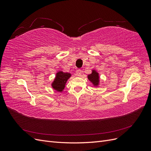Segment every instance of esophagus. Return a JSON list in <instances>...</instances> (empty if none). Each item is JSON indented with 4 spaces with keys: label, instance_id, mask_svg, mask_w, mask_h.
<instances>
[{
    "label": "esophagus",
    "instance_id": "1",
    "mask_svg": "<svg viewBox=\"0 0 151 151\" xmlns=\"http://www.w3.org/2000/svg\"><path fill=\"white\" fill-rule=\"evenodd\" d=\"M82 74V70L81 69H77L76 70V75L77 76H81Z\"/></svg>",
    "mask_w": 151,
    "mask_h": 151
}]
</instances>
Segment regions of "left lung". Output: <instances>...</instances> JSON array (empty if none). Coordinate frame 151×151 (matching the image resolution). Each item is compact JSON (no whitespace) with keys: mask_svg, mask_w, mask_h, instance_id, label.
<instances>
[{"mask_svg":"<svg viewBox=\"0 0 151 151\" xmlns=\"http://www.w3.org/2000/svg\"><path fill=\"white\" fill-rule=\"evenodd\" d=\"M88 79L92 83L94 87H98L99 84V73L95 70H92V73L88 76Z\"/></svg>","mask_w":151,"mask_h":151,"instance_id":"1","label":"left lung"}]
</instances>
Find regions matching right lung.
I'll use <instances>...</instances> for the list:
<instances>
[{
	"instance_id": "right-lung-1",
	"label": "right lung",
	"mask_w": 151,
	"mask_h": 151,
	"mask_svg": "<svg viewBox=\"0 0 151 151\" xmlns=\"http://www.w3.org/2000/svg\"><path fill=\"white\" fill-rule=\"evenodd\" d=\"M70 77L71 74L70 73L58 71L56 74V76L52 83L53 89L56 90L58 92H62L65 88L67 81Z\"/></svg>"
}]
</instances>
